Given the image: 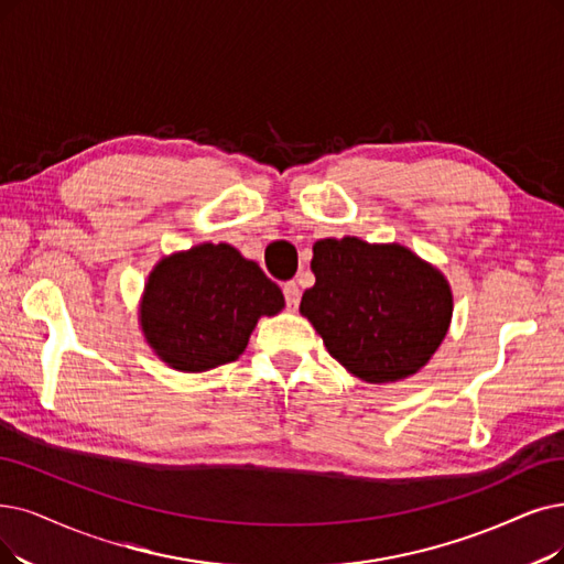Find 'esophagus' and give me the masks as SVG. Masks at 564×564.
I'll use <instances>...</instances> for the list:
<instances>
[{"label": "esophagus", "mask_w": 564, "mask_h": 564, "mask_svg": "<svg viewBox=\"0 0 564 564\" xmlns=\"http://www.w3.org/2000/svg\"><path fill=\"white\" fill-rule=\"evenodd\" d=\"M282 291H284V301H286L289 310H296L299 303H301V289H299V284L296 282H286L282 286Z\"/></svg>", "instance_id": "obj_1"}]
</instances>
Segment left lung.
Segmentation results:
<instances>
[{"mask_svg":"<svg viewBox=\"0 0 564 564\" xmlns=\"http://www.w3.org/2000/svg\"><path fill=\"white\" fill-rule=\"evenodd\" d=\"M310 268L301 314L337 364L368 384L416 375L452 326V284L400 242L324 238L312 245Z\"/></svg>","mask_w":564,"mask_h":564,"instance_id":"1","label":"left lung"}]
</instances>
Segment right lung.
Masks as SVG:
<instances>
[{
    "label": "right lung",
    "mask_w": 564,
    "mask_h": 564,
    "mask_svg": "<svg viewBox=\"0 0 564 564\" xmlns=\"http://www.w3.org/2000/svg\"><path fill=\"white\" fill-rule=\"evenodd\" d=\"M284 310L282 289L229 242L162 257L145 280L139 324L154 356L177 372L236 360L261 317Z\"/></svg>",
    "instance_id": "right-lung-1"
}]
</instances>
